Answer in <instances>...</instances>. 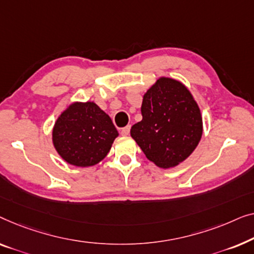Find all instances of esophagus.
<instances>
[{
  "mask_svg": "<svg viewBox=\"0 0 254 254\" xmlns=\"http://www.w3.org/2000/svg\"><path fill=\"white\" fill-rule=\"evenodd\" d=\"M130 128H131L130 126H127L126 127H123L122 130H121V134H122V135H127L128 133H130Z\"/></svg>",
  "mask_w": 254,
  "mask_h": 254,
  "instance_id": "1",
  "label": "esophagus"
}]
</instances>
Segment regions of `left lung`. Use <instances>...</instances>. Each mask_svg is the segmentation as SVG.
<instances>
[{
    "label": "left lung",
    "instance_id": "1",
    "mask_svg": "<svg viewBox=\"0 0 254 254\" xmlns=\"http://www.w3.org/2000/svg\"><path fill=\"white\" fill-rule=\"evenodd\" d=\"M142 120L131 127L134 139L149 161L171 168L192 154L202 135L200 109L181 81L161 77L145 93Z\"/></svg>",
    "mask_w": 254,
    "mask_h": 254
}]
</instances>
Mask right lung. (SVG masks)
<instances>
[{
	"mask_svg": "<svg viewBox=\"0 0 254 254\" xmlns=\"http://www.w3.org/2000/svg\"><path fill=\"white\" fill-rule=\"evenodd\" d=\"M119 135L113 121L94 102H73L59 116L53 144L64 161L91 167L106 158Z\"/></svg>",
	"mask_w": 254,
	"mask_h": 254,
	"instance_id": "add662e5",
	"label": "right lung"
}]
</instances>
